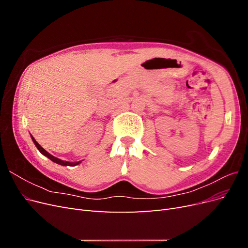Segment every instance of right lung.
Segmentation results:
<instances>
[{
  "label": "right lung",
  "instance_id": "right-lung-1",
  "mask_svg": "<svg viewBox=\"0 0 248 248\" xmlns=\"http://www.w3.org/2000/svg\"><path fill=\"white\" fill-rule=\"evenodd\" d=\"M32 140H33V141H34V144L36 145V147H37V149L39 150L40 151V153H42L44 156H46L47 158H49L51 161H54V162H56V163H59V164H61V166H71V167H73V166H77V164H78L79 162H68V161H64V160H61V159H59V158H57V157H55V156H52V155H50L48 152H46V150H44L38 142L36 141V140L32 137Z\"/></svg>",
  "mask_w": 248,
  "mask_h": 248
}]
</instances>
